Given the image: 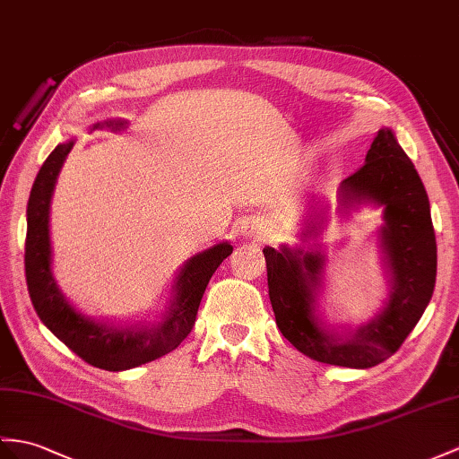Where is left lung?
<instances>
[{
    "mask_svg": "<svg viewBox=\"0 0 459 459\" xmlns=\"http://www.w3.org/2000/svg\"><path fill=\"white\" fill-rule=\"evenodd\" d=\"M342 204L374 200L384 204V249L394 276V292L384 314L349 341L323 333L311 314L321 256L290 249H263L268 298L276 325L299 352L323 364L372 368L399 351L427 309L436 282V238L427 191L415 165L394 132H377L366 161L341 185Z\"/></svg>",
    "mask_w": 459,
    "mask_h": 459,
    "instance_id": "left-lung-1",
    "label": "left lung"
}]
</instances>
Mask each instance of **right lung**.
Returning a JSON list of instances; mask_svg holds the SVG:
<instances>
[{
    "label": "right lung",
    "mask_w": 459,
    "mask_h": 459,
    "mask_svg": "<svg viewBox=\"0 0 459 459\" xmlns=\"http://www.w3.org/2000/svg\"><path fill=\"white\" fill-rule=\"evenodd\" d=\"M120 126L122 122H110ZM74 142L56 145V150L42 163L32 185L27 206L25 239V276L29 296L37 316L56 337L72 349L82 360L100 370L120 372L152 362L175 351L193 331L200 299L212 274L226 256L231 255L230 243H220L196 255L177 278V298L161 325L143 331L107 329L91 319L75 314L62 298L50 274V239L48 210L56 177Z\"/></svg>",
    "instance_id": "obj_1"
}]
</instances>
